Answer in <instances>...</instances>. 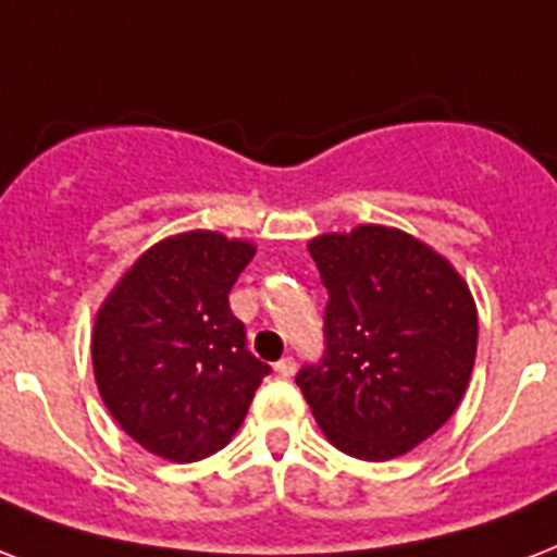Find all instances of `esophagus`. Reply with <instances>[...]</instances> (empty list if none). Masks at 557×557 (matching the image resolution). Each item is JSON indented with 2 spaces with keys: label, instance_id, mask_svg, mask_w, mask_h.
I'll return each instance as SVG.
<instances>
[{
  "label": "esophagus",
  "instance_id": "esophagus-1",
  "mask_svg": "<svg viewBox=\"0 0 557 557\" xmlns=\"http://www.w3.org/2000/svg\"><path fill=\"white\" fill-rule=\"evenodd\" d=\"M274 371H277V376H283V380H288L292 373H295V359L292 356H283L277 364H274Z\"/></svg>",
  "mask_w": 557,
  "mask_h": 557
}]
</instances>
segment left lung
Listing matches in <instances>:
<instances>
[{"label":"left lung","mask_w":557,"mask_h":557,"mask_svg":"<svg viewBox=\"0 0 557 557\" xmlns=\"http://www.w3.org/2000/svg\"><path fill=\"white\" fill-rule=\"evenodd\" d=\"M324 283V356L297 385L333 447L388 461L438 432L465 397L479 318L449 260L397 227L309 242Z\"/></svg>","instance_id":"1"}]
</instances>
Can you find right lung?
<instances>
[{
	"instance_id": "obj_1",
	"label": "right lung",
	"mask_w": 557,
	"mask_h": 557,
	"mask_svg": "<svg viewBox=\"0 0 557 557\" xmlns=\"http://www.w3.org/2000/svg\"><path fill=\"white\" fill-rule=\"evenodd\" d=\"M257 248L189 231L157 242L122 274L92 330V371L108 411L139 447L186 465L231 444L271 371L231 312L233 283Z\"/></svg>"
}]
</instances>
